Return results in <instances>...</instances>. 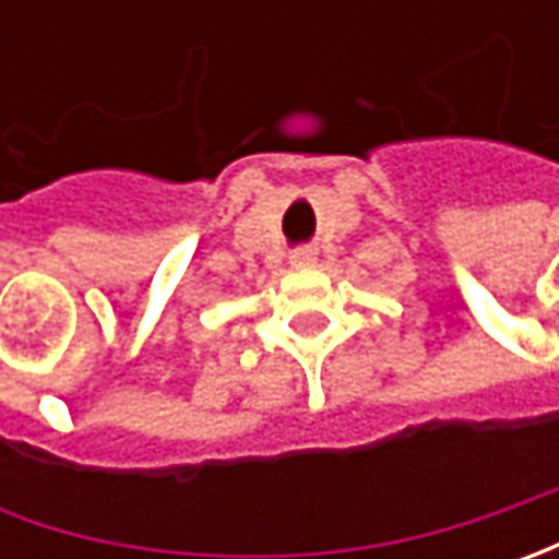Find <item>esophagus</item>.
Listing matches in <instances>:
<instances>
[{"mask_svg":"<svg viewBox=\"0 0 559 559\" xmlns=\"http://www.w3.org/2000/svg\"><path fill=\"white\" fill-rule=\"evenodd\" d=\"M313 264H317L313 248H301V251H295V254H292V267H313Z\"/></svg>","mask_w":559,"mask_h":559,"instance_id":"34e87169","label":"esophagus"}]
</instances>
